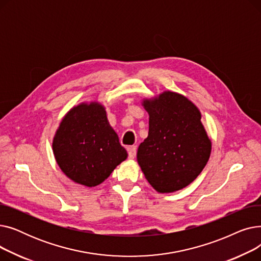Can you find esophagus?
Returning <instances> with one entry per match:
<instances>
[{
  "label": "esophagus",
  "mask_w": 261,
  "mask_h": 261,
  "mask_svg": "<svg viewBox=\"0 0 261 261\" xmlns=\"http://www.w3.org/2000/svg\"><path fill=\"white\" fill-rule=\"evenodd\" d=\"M136 155V146H131L128 150V156L129 159H134Z\"/></svg>",
  "instance_id": "esophagus-1"
}]
</instances>
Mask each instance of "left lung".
Returning <instances> with one entry per match:
<instances>
[{
	"instance_id": "left-lung-1",
	"label": "left lung",
	"mask_w": 261,
	"mask_h": 261,
	"mask_svg": "<svg viewBox=\"0 0 261 261\" xmlns=\"http://www.w3.org/2000/svg\"><path fill=\"white\" fill-rule=\"evenodd\" d=\"M143 106L149 113V132L138 150L139 165L159 193L180 190L201 173L211 155L201 113L184 96L169 91L145 99Z\"/></svg>"
}]
</instances>
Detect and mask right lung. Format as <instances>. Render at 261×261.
Instances as JSON below:
<instances>
[{
    "mask_svg": "<svg viewBox=\"0 0 261 261\" xmlns=\"http://www.w3.org/2000/svg\"><path fill=\"white\" fill-rule=\"evenodd\" d=\"M53 151L61 170L88 187L102 183L128 156L98 102L70 110L55 134Z\"/></svg>",
    "mask_w": 261,
    "mask_h": 261,
    "instance_id": "add662e5",
    "label": "right lung"
}]
</instances>
